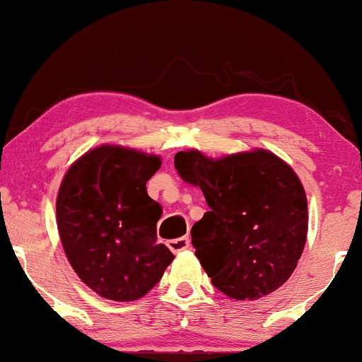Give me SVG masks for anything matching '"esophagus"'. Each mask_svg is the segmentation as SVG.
Instances as JSON below:
<instances>
[{
  "instance_id": "1",
  "label": "esophagus",
  "mask_w": 362,
  "mask_h": 362,
  "mask_svg": "<svg viewBox=\"0 0 362 362\" xmlns=\"http://www.w3.org/2000/svg\"><path fill=\"white\" fill-rule=\"evenodd\" d=\"M189 245H191L189 237H180V239L168 240V249H170L173 254H177V252L189 249Z\"/></svg>"
}]
</instances>
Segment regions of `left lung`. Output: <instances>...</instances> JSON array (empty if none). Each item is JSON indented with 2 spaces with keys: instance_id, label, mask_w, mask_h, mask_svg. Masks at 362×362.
<instances>
[{
  "instance_id": "1",
  "label": "left lung",
  "mask_w": 362,
  "mask_h": 362,
  "mask_svg": "<svg viewBox=\"0 0 362 362\" xmlns=\"http://www.w3.org/2000/svg\"><path fill=\"white\" fill-rule=\"evenodd\" d=\"M175 168L209 206L191 239L212 285L235 300L280 288L296 269L308 232L305 189L293 170L264 150L217 161L180 151Z\"/></svg>"
}]
</instances>
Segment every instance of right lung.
I'll list each match as a JSON object with an SVG mask.
<instances>
[{"mask_svg": "<svg viewBox=\"0 0 362 362\" xmlns=\"http://www.w3.org/2000/svg\"><path fill=\"white\" fill-rule=\"evenodd\" d=\"M160 166L158 156L100 146L64 177L57 196L64 250L78 279L103 298H141L175 259L156 242L161 206L146 192Z\"/></svg>", "mask_w": 362, "mask_h": 362, "instance_id": "obj_1", "label": "right lung"}]
</instances>
